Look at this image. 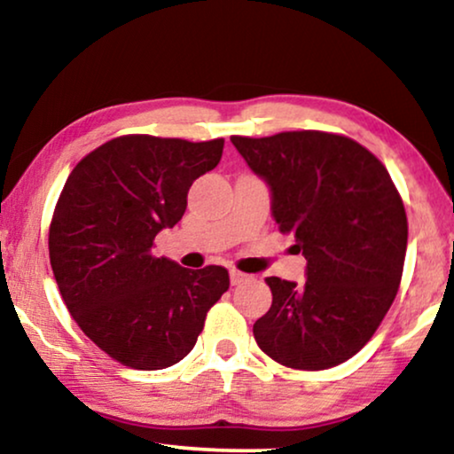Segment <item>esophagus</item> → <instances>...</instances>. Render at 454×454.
Listing matches in <instances>:
<instances>
[{"label":"esophagus","instance_id":"esophagus-1","mask_svg":"<svg viewBox=\"0 0 454 454\" xmlns=\"http://www.w3.org/2000/svg\"><path fill=\"white\" fill-rule=\"evenodd\" d=\"M229 277H231V285H239V283H244V281H247V278H250V275H246V272H241L238 269L229 270Z\"/></svg>","mask_w":454,"mask_h":454}]
</instances>
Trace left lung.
<instances>
[{
  "instance_id": "obj_1",
  "label": "left lung",
  "mask_w": 454,
  "mask_h": 454,
  "mask_svg": "<svg viewBox=\"0 0 454 454\" xmlns=\"http://www.w3.org/2000/svg\"><path fill=\"white\" fill-rule=\"evenodd\" d=\"M266 179L278 231L294 233L306 283L269 277L272 306L254 325L270 359L326 370L356 356L399 291L407 215L387 167L343 134L300 129L266 138L231 136Z\"/></svg>"
}]
</instances>
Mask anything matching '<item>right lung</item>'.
<instances>
[{
	"instance_id": "right-lung-1",
	"label": "right lung",
	"mask_w": 454,
	"mask_h": 454,
	"mask_svg": "<svg viewBox=\"0 0 454 454\" xmlns=\"http://www.w3.org/2000/svg\"><path fill=\"white\" fill-rule=\"evenodd\" d=\"M225 140L126 134L80 159L49 225V260L67 312L111 359L163 370L194 349L229 289L223 266L184 269L153 254L188 190L219 165Z\"/></svg>"
}]
</instances>
